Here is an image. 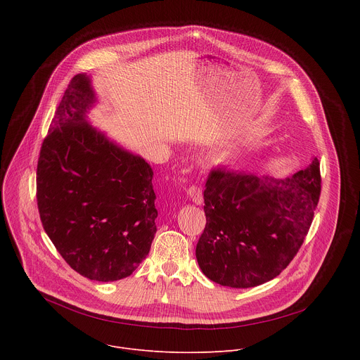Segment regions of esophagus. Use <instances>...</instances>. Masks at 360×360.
Returning <instances> with one entry per match:
<instances>
[{
  "instance_id": "esophagus-1",
  "label": "esophagus",
  "mask_w": 360,
  "mask_h": 360,
  "mask_svg": "<svg viewBox=\"0 0 360 360\" xmlns=\"http://www.w3.org/2000/svg\"><path fill=\"white\" fill-rule=\"evenodd\" d=\"M188 195L189 198L192 199L193 203L196 205H200L203 202V195H202V189L199 186H195V185H191L188 188Z\"/></svg>"
}]
</instances>
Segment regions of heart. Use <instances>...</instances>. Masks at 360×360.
<instances>
[{
	"mask_svg": "<svg viewBox=\"0 0 360 360\" xmlns=\"http://www.w3.org/2000/svg\"><path fill=\"white\" fill-rule=\"evenodd\" d=\"M235 158V152L233 150H225L222 153V160H233Z\"/></svg>",
	"mask_w": 360,
	"mask_h": 360,
	"instance_id": "obj_1",
	"label": "heart"
}]
</instances>
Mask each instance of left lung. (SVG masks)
I'll use <instances>...</instances> for the list:
<instances>
[{"instance_id":"obj_1","label":"left lung","mask_w":360,"mask_h":360,"mask_svg":"<svg viewBox=\"0 0 360 360\" xmlns=\"http://www.w3.org/2000/svg\"><path fill=\"white\" fill-rule=\"evenodd\" d=\"M319 195L318 158L285 179L214 169L203 191L207 225L196 245L200 271L238 289L276 278L302 246Z\"/></svg>"}]
</instances>
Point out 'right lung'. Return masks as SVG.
Returning a JSON list of instances; mask_svg holds the SVG:
<instances>
[{
  "label": "right lung",
  "mask_w": 360,
  "mask_h": 360,
  "mask_svg": "<svg viewBox=\"0 0 360 360\" xmlns=\"http://www.w3.org/2000/svg\"><path fill=\"white\" fill-rule=\"evenodd\" d=\"M91 78L75 75L42 142L37 200L42 226L65 262L98 282L129 276L157 232L153 171L91 125Z\"/></svg>",
  "instance_id": "1"
}]
</instances>
